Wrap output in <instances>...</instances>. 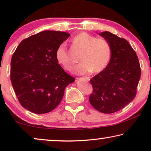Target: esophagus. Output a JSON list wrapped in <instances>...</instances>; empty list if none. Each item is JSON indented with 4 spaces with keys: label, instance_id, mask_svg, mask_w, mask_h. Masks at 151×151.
<instances>
[{
    "label": "esophagus",
    "instance_id": "34e87169",
    "mask_svg": "<svg viewBox=\"0 0 151 151\" xmlns=\"http://www.w3.org/2000/svg\"><path fill=\"white\" fill-rule=\"evenodd\" d=\"M83 78L86 81H89V80H90V78H89V77H87V76H84Z\"/></svg>",
    "mask_w": 151,
    "mask_h": 151
}]
</instances>
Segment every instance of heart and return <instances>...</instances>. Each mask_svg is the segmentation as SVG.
I'll list each match as a JSON object with an SVG mask.
<instances>
[{"mask_svg":"<svg viewBox=\"0 0 151 151\" xmlns=\"http://www.w3.org/2000/svg\"><path fill=\"white\" fill-rule=\"evenodd\" d=\"M73 42L78 46L83 52L80 61L82 63L73 68V73L76 75H86L91 72L99 73L105 69L111 59V48L106 40L82 32L73 37ZM57 63L66 70H70L71 62L66 43L58 46L55 52Z\"/></svg>","mask_w":151,"mask_h":151,"instance_id":"b5f03b06","label":"heart"}]
</instances>
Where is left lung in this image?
<instances>
[{
	"label": "left lung",
	"instance_id": "left-lung-1",
	"mask_svg": "<svg viewBox=\"0 0 151 151\" xmlns=\"http://www.w3.org/2000/svg\"><path fill=\"white\" fill-rule=\"evenodd\" d=\"M98 34L109 43L111 56L105 69L90 81L93 91L89 101L97 111L111 114L134 99L140 67L136 52L127 40L108 31Z\"/></svg>",
	"mask_w": 151,
	"mask_h": 151
}]
</instances>
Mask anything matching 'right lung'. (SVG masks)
I'll list each match as a JSON object with an SVG mask.
<instances>
[{
  "mask_svg": "<svg viewBox=\"0 0 151 151\" xmlns=\"http://www.w3.org/2000/svg\"><path fill=\"white\" fill-rule=\"evenodd\" d=\"M67 32L45 30L24 39L12 57L11 81L21 105L35 114L52 111L65 89L75 79L55 58L57 48L69 37Z\"/></svg>",
  "mask_w": 151,
  "mask_h": 151,
  "instance_id": "right-lung-1",
  "label": "right lung"
}]
</instances>
